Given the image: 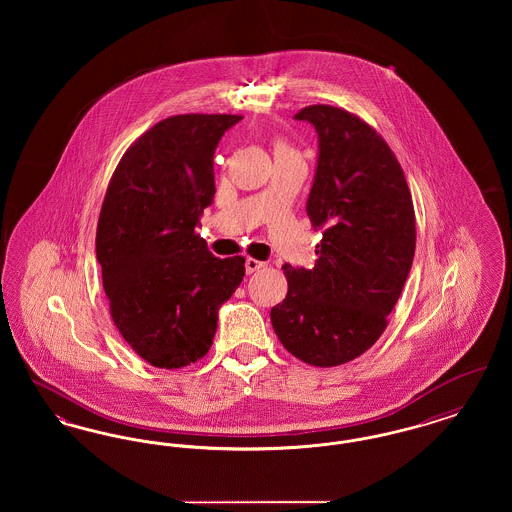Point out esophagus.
<instances>
[{"label": "esophagus", "instance_id": "esophagus-1", "mask_svg": "<svg viewBox=\"0 0 512 512\" xmlns=\"http://www.w3.org/2000/svg\"><path fill=\"white\" fill-rule=\"evenodd\" d=\"M261 268H265L263 261H257V259H253V257H247V259H245V270H247V274H253V272H257V270H261Z\"/></svg>", "mask_w": 512, "mask_h": 512}]
</instances>
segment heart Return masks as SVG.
Returning a JSON list of instances; mask_svg holds the SVG:
<instances>
[{"label":"heart","mask_w":512,"mask_h":512,"mask_svg":"<svg viewBox=\"0 0 512 512\" xmlns=\"http://www.w3.org/2000/svg\"><path fill=\"white\" fill-rule=\"evenodd\" d=\"M293 147L286 142V140H282V138H276L274 140V155L276 153H286V151H292Z\"/></svg>","instance_id":"heart-1"}]
</instances>
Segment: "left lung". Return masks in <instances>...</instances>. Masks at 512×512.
<instances>
[{"mask_svg": "<svg viewBox=\"0 0 512 512\" xmlns=\"http://www.w3.org/2000/svg\"><path fill=\"white\" fill-rule=\"evenodd\" d=\"M295 119L318 132L307 215L322 240L315 268L284 265L288 295L270 322L293 357L330 368L363 355L388 326L413 265V197L390 146L361 117L309 105Z\"/></svg>", "mask_w": 512, "mask_h": 512, "instance_id": "8db88e82", "label": "left lung"}]
</instances>
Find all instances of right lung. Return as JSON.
<instances>
[{
  "label": "right lung",
  "mask_w": 512,
  "mask_h": 512,
  "mask_svg": "<svg viewBox=\"0 0 512 512\" xmlns=\"http://www.w3.org/2000/svg\"><path fill=\"white\" fill-rule=\"evenodd\" d=\"M242 115H174L146 130L113 172L96 232L109 313L151 366L203 359L219 307L244 280L242 255L219 259L195 234L213 203V153Z\"/></svg>",
  "instance_id": "obj_1"
}]
</instances>
